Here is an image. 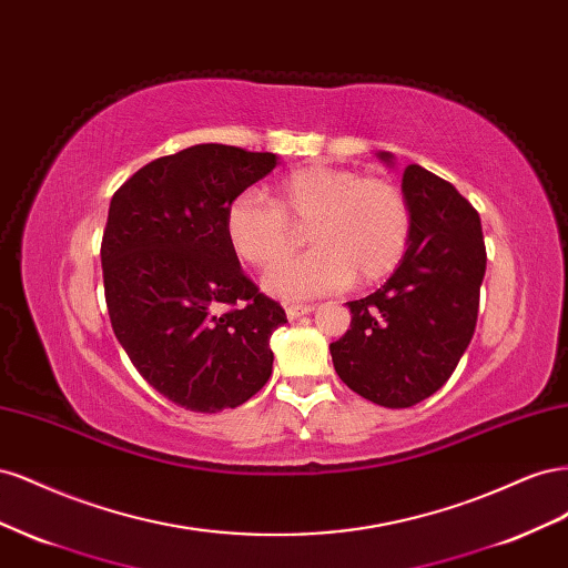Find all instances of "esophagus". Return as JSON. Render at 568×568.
<instances>
[{
  "mask_svg": "<svg viewBox=\"0 0 568 568\" xmlns=\"http://www.w3.org/2000/svg\"><path fill=\"white\" fill-rule=\"evenodd\" d=\"M313 311H315V305H288L286 307V317L288 320H298V317L313 313Z\"/></svg>",
  "mask_w": 568,
  "mask_h": 568,
  "instance_id": "obj_1",
  "label": "esophagus"
}]
</instances>
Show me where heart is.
<instances>
[{"mask_svg": "<svg viewBox=\"0 0 568 568\" xmlns=\"http://www.w3.org/2000/svg\"><path fill=\"white\" fill-rule=\"evenodd\" d=\"M307 227V251L267 272L265 288L284 298H311L357 282L386 277L405 255L412 213L403 189L386 178H363L326 163L282 178L270 201L244 189L225 211L232 251L253 267H270L294 251Z\"/></svg>", "mask_w": 568, "mask_h": 568, "instance_id": "b5f03b06", "label": "heart"}]
</instances>
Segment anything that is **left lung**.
Returning <instances> with one entry per match:
<instances>
[{"label": "left lung", "mask_w": 568, "mask_h": 568, "mask_svg": "<svg viewBox=\"0 0 568 568\" xmlns=\"http://www.w3.org/2000/svg\"><path fill=\"white\" fill-rule=\"evenodd\" d=\"M379 159L393 163L386 151ZM407 251L382 288L351 301V329L329 351L341 382L384 407H412L450 379L476 329L486 274L480 217L457 189L407 165Z\"/></svg>", "instance_id": "8db88e82"}]
</instances>
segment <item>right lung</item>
Listing matches in <instances>:
<instances>
[{"instance_id":"add662e5","label":"right lung","mask_w":568,"mask_h":568,"mask_svg":"<svg viewBox=\"0 0 568 568\" xmlns=\"http://www.w3.org/2000/svg\"><path fill=\"white\" fill-rule=\"evenodd\" d=\"M277 165L274 153L196 144L118 189L101 239L113 334L168 400L239 407L272 374L277 301L246 277L225 234L227 203Z\"/></svg>"}]
</instances>
